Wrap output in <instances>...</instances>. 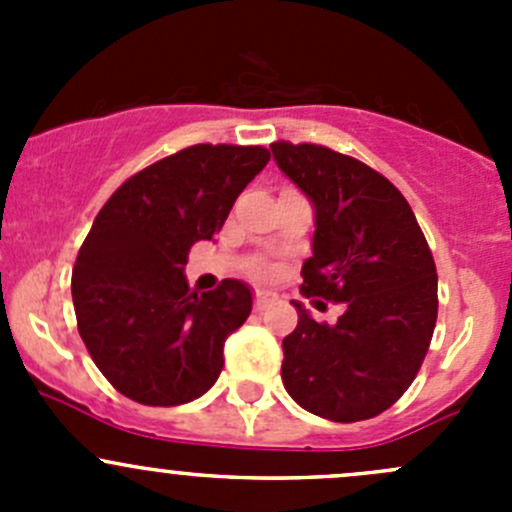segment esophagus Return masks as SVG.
Here are the masks:
<instances>
[{
  "mask_svg": "<svg viewBox=\"0 0 512 512\" xmlns=\"http://www.w3.org/2000/svg\"><path fill=\"white\" fill-rule=\"evenodd\" d=\"M272 304V297L267 292H260V289H257L255 292V312H265L267 307H270Z\"/></svg>",
  "mask_w": 512,
  "mask_h": 512,
  "instance_id": "obj_1",
  "label": "esophagus"
}]
</instances>
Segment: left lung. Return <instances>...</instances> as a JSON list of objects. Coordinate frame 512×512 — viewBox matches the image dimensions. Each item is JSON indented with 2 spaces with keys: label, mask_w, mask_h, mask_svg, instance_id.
Segmentation results:
<instances>
[{
  "label": "left lung",
  "mask_w": 512,
  "mask_h": 512,
  "mask_svg": "<svg viewBox=\"0 0 512 512\" xmlns=\"http://www.w3.org/2000/svg\"><path fill=\"white\" fill-rule=\"evenodd\" d=\"M277 165L317 213L304 297L344 304L337 324L299 322L282 339V381L309 414L337 423L379 416L416 379L438 317V275L401 190L352 156L317 143H272Z\"/></svg>",
  "instance_id": "8db88e82"
}]
</instances>
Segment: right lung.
Returning <instances> with one entry per match:
<instances>
[{"mask_svg": "<svg viewBox=\"0 0 512 512\" xmlns=\"http://www.w3.org/2000/svg\"><path fill=\"white\" fill-rule=\"evenodd\" d=\"M270 160L262 146L198 143L126 180L98 210L71 272L76 327L108 384L143 406L203 396L252 294L237 280L188 287L195 242L213 240Z\"/></svg>", "mask_w": 512, "mask_h": 512, "instance_id": "obj_1", "label": "right lung"}]
</instances>
